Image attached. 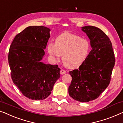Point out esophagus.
<instances>
[{"label": "esophagus", "mask_w": 123, "mask_h": 123, "mask_svg": "<svg viewBox=\"0 0 123 123\" xmlns=\"http://www.w3.org/2000/svg\"><path fill=\"white\" fill-rule=\"evenodd\" d=\"M60 74L63 75V74L66 73V71L65 70H64V69H61V70H60Z\"/></svg>", "instance_id": "esophagus-1"}]
</instances>
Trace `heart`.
Here are the masks:
<instances>
[{
  "mask_svg": "<svg viewBox=\"0 0 123 123\" xmlns=\"http://www.w3.org/2000/svg\"><path fill=\"white\" fill-rule=\"evenodd\" d=\"M47 48L49 54L58 59L63 55L64 64L73 68L85 61L89 53L90 46L85 39L72 33H64L56 38L55 44L50 43Z\"/></svg>",
  "mask_w": 123,
  "mask_h": 123,
  "instance_id": "1",
  "label": "heart"
}]
</instances>
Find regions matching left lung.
Masks as SVG:
<instances>
[{"instance_id":"left-lung-1","label":"left lung","mask_w":123,"mask_h":123,"mask_svg":"<svg viewBox=\"0 0 123 123\" xmlns=\"http://www.w3.org/2000/svg\"><path fill=\"white\" fill-rule=\"evenodd\" d=\"M81 30L90 40L92 50L79 69L69 72L72 77L70 97L80 102L93 100L109 85L115 65V56L109 37L101 29L85 26Z\"/></svg>"}]
</instances>
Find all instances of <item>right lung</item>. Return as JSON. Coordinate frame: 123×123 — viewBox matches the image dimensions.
<instances>
[{"label":"right lung","mask_w":123,"mask_h":123,"mask_svg":"<svg viewBox=\"0 0 123 123\" xmlns=\"http://www.w3.org/2000/svg\"><path fill=\"white\" fill-rule=\"evenodd\" d=\"M50 31L43 26H28L16 35L9 50L12 80L25 97L32 100L47 98L60 78L58 65L41 62Z\"/></svg>","instance_id":"obj_1"}]
</instances>
